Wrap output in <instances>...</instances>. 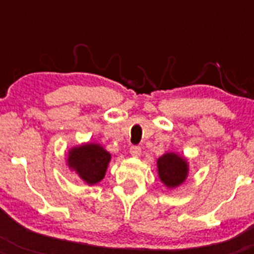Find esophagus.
I'll return each instance as SVG.
<instances>
[{"label": "esophagus", "instance_id": "34e87169", "mask_svg": "<svg viewBox=\"0 0 254 254\" xmlns=\"http://www.w3.org/2000/svg\"><path fill=\"white\" fill-rule=\"evenodd\" d=\"M130 155H131L132 157H139V156L141 155V147H140V146H131V147H130Z\"/></svg>", "mask_w": 254, "mask_h": 254}]
</instances>
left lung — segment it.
Masks as SVG:
<instances>
[{
	"mask_svg": "<svg viewBox=\"0 0 254 254\" xmlns=\"http://www.w3.org/2000/svg\"><path fill=\"white\" fill-rule=\"evenodd\" d=\"M158 176L168 188H176L186 181L188 176V163L186 158L176 153H165L157 160Z\"/></svg>",
	"mask_w": 254,
	"mask_h": 254,
	"instance_id": "1",
	"label": "left lung"
}]
</instances>
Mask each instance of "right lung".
I'll return each mask as SVG.
<instances>
[{"instance_id":"1","label":"right lung","mask_w":254,"mask_h":254,"mask_svg":"<svg viewBox=\"0 0 254 254\" xmlns=\"http://www.w3.org/2000/svg\"><path fill=\"white\" fill-rule=\"evenodd\" d=\"M111 161V153L97 143H86L68 152V167L88 184L101 182Z\"/></svg>"}]
</instances>
